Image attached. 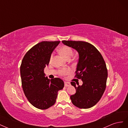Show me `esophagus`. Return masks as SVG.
I'll return each mask as SVG.
<instances>
[{
	"label": "esophagus",
	"mask_w": 128,
	"mask_h": 128,
	"mask_svg": "<svg viewBox=\"0 0 128 128\" xmlns=\"http://www.w3.org/2000/svg\"><path fill=\"white\" fill-rule=\"evenodd\" d=\"M70 86V82H64V86Z\"/></svg>",
	"instance_id": "1"
}]
</instances>
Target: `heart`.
Returning a JSON list of instances; mask_svg holds the SVG:
<instances>
[{"label": "heart", "instance_id": "b5f03b06", "mask_svg": "<svg viewBox=\"0 0 128 128\" xmlns=\"http://www.w3.org/2000/svg\"><path fill=\"white\" fill-rule=\"evenodd\" d=\"M59 51L60 53L66 59H70L71 57L73 55V51L72 49L69 47V46L64 45L60 48ZM53 56V53H52L51 56H50V61H51ZM71 72V69L70 68H64L61 69L59 71V74L61 76H65L69 74Z\"/></svg>", "mask_w": 128, "mask_h": 128}]
</instances>
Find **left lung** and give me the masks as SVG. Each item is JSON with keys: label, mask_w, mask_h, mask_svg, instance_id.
I'll return each mask as SVG.
<instances>
[{"label": "left lung", "mask_w": 128, "mask_h": 128, "mask_svg": "<svg viewBox=\"0 0 128 128\" xmlns=\"http://www.w3.org/2000/svg\"><path fill=\"white\" fill-rule=\"evenodd\" d=\"M63 43L77 50L79 59L75 77L83 81L82 86L72 82L76 92L70 96L74 105L83 109L97 103L106 87L108 76L106 64L101 53L90 43L83 41L62 40Z\"/></svg>", "instance_id": "1"}]
</instances>
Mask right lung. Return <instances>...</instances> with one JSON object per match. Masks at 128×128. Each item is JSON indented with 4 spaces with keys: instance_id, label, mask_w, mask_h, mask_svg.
<instances>
[{
    "instance_id": "add662e5",
    "label": "right lung",
    "mask_w": 128,
    "mask_h": 128,
    "mask_svg": "<svg viewBox=\"0 0 128 128\" xmlns=\"http://www.w3.org/2000/svg\"><path fill=\"white\" fill-rule=\"evenodd\" d=\"M60 41H43L26 53L20 66L23 90L29 102L37 108L46 110L56 103L59 90L64 87L59 78L45 77L44 68L48 64L53 51Z\"/></svg>"
}]
</instances>
